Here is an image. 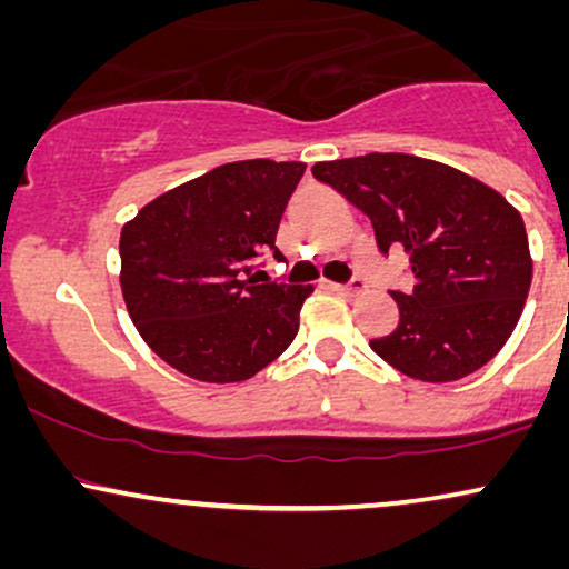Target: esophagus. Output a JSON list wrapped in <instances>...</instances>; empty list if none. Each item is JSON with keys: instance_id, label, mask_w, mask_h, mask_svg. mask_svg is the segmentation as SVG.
I'll return each mask as SVG.
<instances>
[{"instance_id": "1", "label": "esophagus", "mask_w": 569, "mask_h": 569, "mask_svg": "<svg viewBox=\"0 0 569 569\" xmlns=\"http://www.w3.org/2000/svg\"><path fill=\"white\" fill-rule=\"evenodd\" d=\"M331 291H337V293H342V297H358V293H363V283L361 280H352V283H348V286H342V283H331Z\"/></svg>"}]
</instances>
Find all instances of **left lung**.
<instances>
[{"instance_id":"left-lung-1","label":"left lung","mask_w":569,"mask_h":569,"mask_svg":"<svg viewBox=\"0 0 569 569\" xmlns=\"http://www.w3.org/2000/svg\"><path fill=\"white\" fill-rule=\"evenodd\" d=\"M312 176L361 208L377 246L415 272L390 291L398 326L371 350L411 380L455 382L498 356L532 283L521 213L498 189L443 162L401 152L316 162Z\"/></svg>"}]
</instances>
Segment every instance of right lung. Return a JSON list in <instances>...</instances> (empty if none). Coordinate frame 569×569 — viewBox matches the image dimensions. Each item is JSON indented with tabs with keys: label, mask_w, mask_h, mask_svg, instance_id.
Listing matches in <instances>:
<instances>
[{
	"label": "right lung",
	"mask_w": 569,
	"mask_h": 569,
	"mask_svg": "<svg viewBox=\"0 0 569 569\" xmlns=\"http://www.w3.org/2000/svg\"><path fill=\"white\" fill-rule=\"evenodd\" d=\"M305 162L240 160L168 189L120 232L130 321L168 367L243 382L293 342L312 286L257 283Z\"/></svg>",
	"instance_id": "1"
}]
</instances>
